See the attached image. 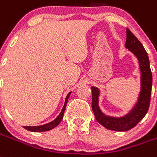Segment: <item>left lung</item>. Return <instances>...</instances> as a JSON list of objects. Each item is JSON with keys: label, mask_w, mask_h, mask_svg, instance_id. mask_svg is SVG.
<instances>
[{"label": "left lung", "mask_w": 157, "mask_h": 157, "mask_svg": "<svg viewBox=\"0 0 157 157\" xmlns=\"http://www.w3.org/2000/svg\"><path fill=\"white\" fill-rule=\"evenodd\" d=\"M125 47L133 53L138 60L141 73V91L138 99L132 110L121 117H113L105 115L99 107L100 91L98 87H92V111L96 120L105 128L115 131H128L135 127L143 120L150 105L152 75L147 53L143 44L128 29H126Z\"/></svg>", "instance_id": "left-lung-1"}]
</instances>
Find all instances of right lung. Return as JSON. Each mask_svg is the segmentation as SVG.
Wrapping results in <instances>:
<instances>
[{"label": "right lung", "instance_id": "add662e5", "mask_svg": "<svg viewBox=\"0 0 157 157\" xmlns=\"http://www.w3.org/2000/svg\"><path fill=\"white\" fill-rule=\"evenodd\" d=\"M70 94H71V92L68 93V95L66 96V98H65V104H64V106L62 108L61 111L59 113V115L57 116L56 119H55L53 121L48 123V124H46L43 125H39V126H24V128L25 129L29 131H32V132H45V131L51 130V129H53L54 128H56L57 125L59 124L60 121L63 119V116H64V113H65V107H66V105H67L68 99L70 98Z\"/></svg>", "mask_w": 157, "mask_h": 157}]
</instances>
